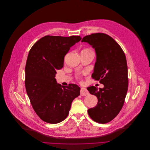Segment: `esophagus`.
<instances>
[{"instance_id": "1", "label": "esophagus", "mask_w": 150, "mask_h": 150, "mask_svg": "<svg viewBox=\"0 0 150 150\" xmlns=\"http://www.w3.org/2000/svg\"><path fill=\"white\" fill-rule=\"evenodd\" d=\"M80 95L82 96H87V95H88V92L86 88L82 87V88H81V90H80Z\"/></svg>"}]
</instances>
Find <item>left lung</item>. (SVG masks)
<instances>
[{
	"instance_id": "1",
	"label": "left lung",
	"mask_w": 150,
	"mask_h": 150,
	"mask_svg": "<svg viewBox=\"0 0 150 150\" xmlns=\"http://www.w3.org/2000/svg\"><path fill=\"white\" fill-rule=\"evenodd\" d=\"M81 42L95 49L96 59L92 77L104 85L99 89L93 86L87 88L98 100L87 112L94 121L106 124L117 115L124 103L128 86L126 57L120 45L105 34L85 36Z\"/></svg>"
}]
</instances>
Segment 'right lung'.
<instances>
[{
  "label": "right lung",
  "instance_id": "add662e5",
  "mask_svg": "<svg viewBox=\"0 0 150 150\" xmlns=\"http://www.w3.org/2000/svg\"><path fill=\"white\" fill-rule=\"evenodd\" d=\"M80 36L47 35L30 50L25 66L27 95L37 115L44 122L57 124L67 117L73 100L80 95L76 84L62 86L55 79L56 70L63 68L70 47Z\"/></svg>",
  "mask_w": 150,
  "mask_h": 150
}]
</instances>
